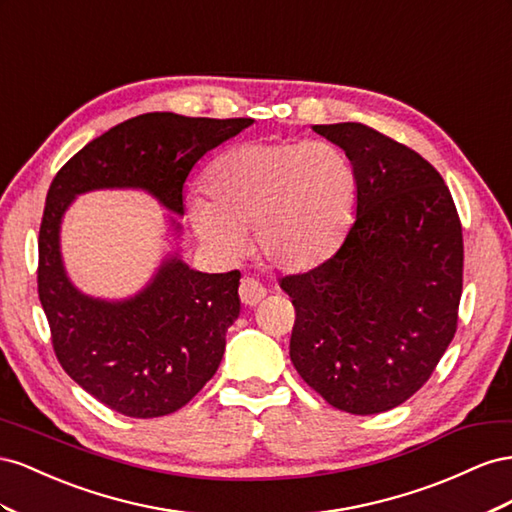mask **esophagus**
I'll return each mask as SVG.
<instances>
[{
    "label": "esophagus",
    "mask_w": 512,
    "mask_h": 512,
    "mask_svg": "<svg viewBox=\"0 0 512 512\" xmlns=\"http://www.w3.org/2000/svg\"><path fill=\"white\" fill-rule=\"evenodd\" d=\"M266 287L261 285L259 281H255V279H242V283H240V300H242V304H246V306H255V304H259L261 300L266 298Z\"/></svg>",
    "instance_id": "obj_1"
}]
</instances>
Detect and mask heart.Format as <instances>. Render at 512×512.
Masks as SVG:
<instances>
[{
    "label": "heart",
    "instance_id": "obj_1",
    "mask_svg": "<svg viewBox=\"0 0 512 512\" xmlns=\"http://www.w3.org/2000/svg\"><path fill=\"white\" fill-rule=\"evenodd\" d=\"M203 195L188 199L197 238L221 257L255 253L268 266L302 272L337 246L354 203L349 160L330 143L248 141L216 156L203 173Z\"/></svg>",
    "mask_w": 512,
    "mask_h": 512
}]
</instances>
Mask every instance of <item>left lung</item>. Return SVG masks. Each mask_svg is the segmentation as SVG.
Returning <instances> with one entry per match:
<instances>
[{
    "mask_svg": "<svg viewBox=\"0 0 512 512\" xmlns=\"http://www.w3.org/2000/svg\"><path fill=\"white\" fill-rule=\"evenodd\" d=\"M354 167L356 218L341 248L281 289L296 309L289 358L341 412H388L425 386L457 332L461 221L418 152L358 124H319Z\"/></svg>",
    "mask_w": 512,
    "mask_h": 512,
    "instance_id": "1",
    "label": "left lung"
}]
</instances>
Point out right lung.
Instances as JSON below:
<instances>
[{"mask_svg": "<svg viewBox=\"0 0 512 512\" xmlns=\"http://www.w3.org/2000/svg\"><path fill=\"white\" fill-rule=\"evenodd\" d=\"M251 124L143 113L87 143L49 186L38 236L40 304L62 369L113 412L167 416L210 382L225 354V332L240 315V272H199L175 253L133 298L85 296L62 261L64 212L83 193L141 188L182 216L184 182L197 160ZM173 227L180 231L175 221Z\"/></svg>", "mask_w": 512, "mask_h": 512, "instance_id": "obj_1", "label": "right lung"}]
</instances>
